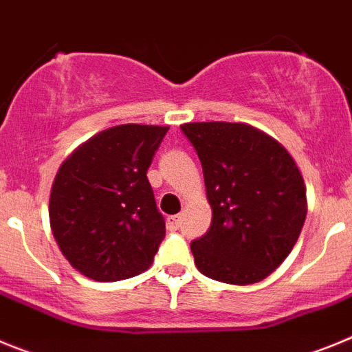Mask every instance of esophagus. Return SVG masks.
Instances as JSON below:
<instances>
[{
    "label": "esophagus",
    "mask_w": 352,
    "mask_h": 352,
    "mask_svg": "<svg viewBox=\"0 0 352 352\" xmlns=\"http://www.w3.org/2000/svg\"><path fill=\"white\" fill-rule=\"evenodd\" d=\"M179 226H182V217H179V214H173V217H169V219H167V227H169L170 231H176V229H179Z\"/></svg>",
    "instance_id": "esophagus-1"
}]
</instances>
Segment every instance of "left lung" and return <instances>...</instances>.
<instances>
[{
  "label": "left lung",
  "instance_id": "obj_1",
  "mask_svg": "<svg viewBox=\"0 0 352 352\" xmlns=\"http://www.w3.org/2000/svg\"><path fill=\"white\" fill-rule=\"evenodd\" d=\"M204 174L211 227L190 248L213 280L248 285L291 254L307 217V190L294 158L248 123H185Z\"/></svg>",
  "mask_w": 352,
  "mask_h": 352
}]
</instances>
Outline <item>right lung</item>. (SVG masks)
Segmentation results:
<instances>
[{"label":"right lung","instance_id":"right-lung-1","mask_svg":"<svg viewBox=\"0 0 352 352\" xmlns=\"http://www.w3.org/2000/svg\"><path fill=\"white\" fill-rule=\"evenodd\" d=\"M169 126L102 130L72 151L56 174L49 220L68 263L96 282L148 270L166 236L148 167Z\"/></svg>","mask_w":352,"mask_h":352}]
</instances>
